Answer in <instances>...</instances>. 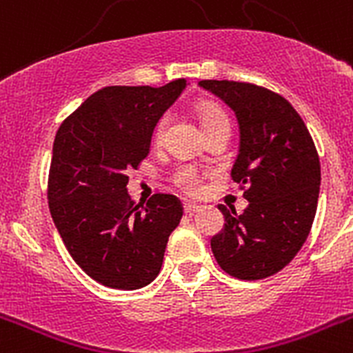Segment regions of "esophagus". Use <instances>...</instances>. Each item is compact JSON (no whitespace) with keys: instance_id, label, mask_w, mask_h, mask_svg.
<instances>
[{"instance_id":"esophagus-1","label":"esophagus","mask_w":353,"mask_h":353,"mask_svg":"<svg viewBox=\"0 0 353 353\" xmlns=\"http://www.w3.org/2000/svg\"><path fill=\"white\" fill-rule=\"evenodd\" d=\"M199 208L201 207H198V205H194V203H189V201H185V203H183V212L189 215H194Z\"/></svg>"}]
</instances>
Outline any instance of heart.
Returning a JSON list of instances; mask_svg holds the SVG:
<instances>
[{
  "mask_svg": "<svg viewBox=\"0 0 353 353\" xmlns=\"http://www.w3.org/2000/svg\"><path fill=\"white\" fill-rule=\"evenodd\" d=\"M196 113H198L199 121H201V127H203L205 132L217 125H223V123H230V118H228L226 111H224L221 105L214 104V102H201V104H198ZM166 127L168 117L164 114V117L159 118V121L155 123L154 138L157 139V141L164 136ZM171 182L174 183V187H179L180 191L185 192V194L196 196L201 192V187H203V173H201L196 166H192V164H182V166H179L173 171V174H171Z\"/></svg>",
  "mask_w": 353,
  "mask_h": 353,
  "instance_id": "obj_1",
  "label": "heart"
}]
</instances>
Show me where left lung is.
<instances>
[{"label":"left lung","mask_w":353,"mask_h":353,"mask_svg":"<svg viewBox=\"0 0 353 353\" xmlns=\"http://www.w3.org/2000/svg\"><path fill=\"white\" fill-rule=\"evenodd\" d=\"M235 111L240 148L232 179L244 214L219 205L224 230L210 240L226 274L245 281L274 276L295 258L313 226L320 159L301 114L279 93L239 81H199Z\"/></svg>","instance_id":"left-lung-1"}]
</instances>
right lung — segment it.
I'll return each mask as SVG.
<instances>
[{"label":"right lung","mask_w":353,"mask_h":353,"mask_svg":"<svg viewBox=\"0 0 353 353\" xmlns=\"http://www.w3.org/2000/svg\"><path fill=\"white\" fill-rule=\"evenodd\" d=\"M105 86L63 120L52 145L49 210L65 248L92 279L138 290L157 277L182 219L173 194L141 205L127 194L129 171L148 157L155 123L185 88Z\"/></svg>","instance_id":"add662e5"}]
</instances>
